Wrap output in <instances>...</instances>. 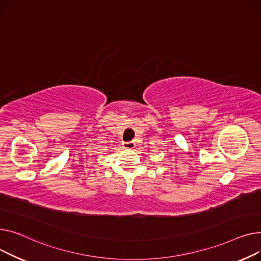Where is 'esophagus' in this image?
Here are the masks:
<instances>
[{
  "label": "esophagus",
  "instance_id": "1",
  "mask_svg": "<svg viewBox=\"0 0 261 261\" xmlns=\"http://www.w3.org/2000/svg\"><path fill=\"white\" fill-rule=\"evenodd\" d=\"M122 145H123V147H124V148L133 149V148H135L136 143H135L134 141H130V142H123V143H122Z\"/></svg>",
  "mask_w": 261,
  "mask_h": 261
}]
</instances>
